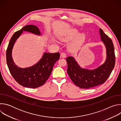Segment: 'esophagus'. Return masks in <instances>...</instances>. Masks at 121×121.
<instances>
[{
    "mask_svg": "<svg viewBox=\"0 0 121 121\" xmlns=\"http://www.w3.org/2000/svg\"><path fill=\"white\" fill-rule=\"evenodd\" d=\"M66 54L64 53H61L60 54V57H62V58H65L66 57Z\"/></svg>",
    "mask_w": 121,
    "mask_h": 121,
    "instance_id": "34e87169",
    "label": "esophagus"
}]
</instances>
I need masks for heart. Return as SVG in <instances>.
Returning a JSON list of instances; mask_svg holds the SVG:
<instances>
[{"label":"heart","mask_w":121,"mask_h":121,"mask_svg":"<svg viewBox=\"0 0 121 121\" xmlns=\"http://www.w3.org/2000/svg\"><path fill=\"white\" fill-rule=\"evenodd\" d=\"M80 31L76 28L71 29L60 35L58 38L63 42L68 43L72 41L68 45V47L71 51L78 50L84 42L86 34L84 33H80Z\"/></svg>","instance_id":"obj_1"}]
</instances>
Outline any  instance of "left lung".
Returning a JSON list of instances; mask_svg holds the SVG:
<instances>
[{"mask_svg":"<svg viewBox=\"0 0 121 121\" xmlns=\"http://www.w3.org/2000/svg\"><path fill=\"white\" fill-rule=\"evenodd\" d=\"M101 41L106 49V59L104 63L93 70L81 68L72 56H68L67 72L73 82L82 89H90L104 83L109 77L115 63L114 48L112 40L99 29Z\"/></svg>","mask_w":121,"mask_h":121,"instance_id":"obj_1","label":"left lung"}]
</instances>
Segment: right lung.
I'll return each mask as SVG.
<instances>
[{
    "label": "right lung",
    "instance_id": "obj_1",
    "mask_svg": "<svg viewBox=\"0 0 121 121\" xmlns=\"http://www.w3.org/2000/svg\"><path fill=\"white\" fill-rule=\"evenodd\" d=\"M23 31L41 35L38 27L33 25H26L15 32L7 48V63L12 76L20 85L26 88H36L43 85L48 79L55 63L60 58V54L44 53L42 58L34 65L23 68L18 67L13 60L12 51L15 42Z\"/></svg>",
    "mask_w": 121,
    "mask_h": 121
}]
</instances>
